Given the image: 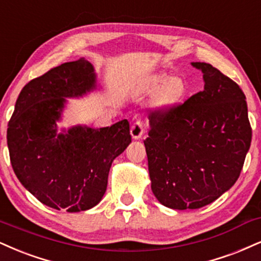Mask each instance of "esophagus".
Segmentation results:
<instances>
[{
    "label": "esophagus",
    "mask_w": 261,
    "mask_h": 261,
    "mask_svg": "<svg viewBox=\"0 0 261 261\" xmlns=\"http://www.w3.org/2000/svg\"><path fill=\"white\" fill-rule=\"evenodd\" d=\"M130 134H131V136H133L134 140H140L144 134L143 122L141 120H137L136 122H134L133 126H131Z\"/></svg>",
    "instance_id": "esophagus-1"
}]
</instances>
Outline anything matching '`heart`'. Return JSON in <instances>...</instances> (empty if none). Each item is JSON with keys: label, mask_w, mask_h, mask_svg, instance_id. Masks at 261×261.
<instances>
[{"label": "heart", "mask_w": 261, "mask_h": 261, "mask_svg": "<svg viewBox=\"0 0 261 261\" xmlns=\"http://www.w3.org/2000/svg\"><path fill=\"white\" fill-rule=\"evenodd\" d=\"M155 84L159 89H166L168 87L165 96L169 102H175L184 93V86H182V84L180 81H174L171 77L162 76L159 79H156Z\"/></svg>", "instance_id": "obj_1"}]
</instances>
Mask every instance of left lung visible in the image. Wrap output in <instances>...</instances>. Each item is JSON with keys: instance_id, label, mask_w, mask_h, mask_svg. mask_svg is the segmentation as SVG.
I'll return each mask as SVG.
<instances>
[{"instance_id": "1", "label": "left lung", "mask_w": 261, "mask_h": 261, "mask_svg": "<svg viewBox=\"0 0 261 261\" xmlns=\"http://www.w3.org/2000/svg\"><path fill=\"white\" fill-rule=\"evenodd\" d=\"M191 64L203 73L204 90L150 113L144 140L153 193L177 210L199 209L230 190L252 142L240 86L208 63Z\"/></svg>"}]
</instances>
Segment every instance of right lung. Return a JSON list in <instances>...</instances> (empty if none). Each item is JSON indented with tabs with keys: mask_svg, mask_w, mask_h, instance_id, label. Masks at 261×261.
I'll return each mask as SVG.
<instances>
[{
	"mask_svg": "<svg viewBox=\"0 0 261 261\" xmlns=\"http://www.w3.org/2000/svg\"><path fill=\"white\" fill-rule=\"evenodd\" d=\"M96 77L89 61L64 63L25 85L15 102L7 128L12 168L49 208L76 213L97 205L113 161L131 142L126 119L107 127L75 125L58 131L67 98L96 90Z\"/></svg>",
	"mask_w": 261,
	"mask_h": 261,
	"instance_id": "right-lung-1",
	"label": "right lung"
}]
</instances>
